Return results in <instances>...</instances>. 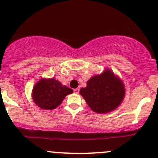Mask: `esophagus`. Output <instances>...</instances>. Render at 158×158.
Wrapping results in <instances>:
<instances>
[{"instance_id":"obj_1","label":"esophagus","mask_w":158,"mask_h":158,"mask_svg":"<svg viewBox=\"0 0 158 158\" xmlns=\"http://www.w3.org/2000/svg\"><path fill=\"white\" fill-rule=\"evenodd\" d=\"M73 91H74V92H75V93H79V89H73Z\"/></svg>"}]
</instances>
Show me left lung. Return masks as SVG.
I'll list each match as a JSON object with an SVG mask.
<instances>
[{"mask_svg": "<svg viewBox=\"0 0 158 158\" xmlns=\"http://www.w3.org/2000/svg\"><path fill=\"white\" fill-rule=\"evenodd\" d=\"M79 93L92 111L105 114L118 107L124 99L125 89L120 78L106 69L102 74L92 76Z\"/></svg>", "mask_w": 158, "mask_h": 158, "instance_id": "8db88e82", "label": "left lung"}]
</instances>
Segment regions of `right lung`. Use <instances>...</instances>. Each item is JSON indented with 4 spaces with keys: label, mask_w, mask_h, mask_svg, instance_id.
Listing matches in <instances>:
<instances>
[{
    "label": "right lung",
    "mask_w": 158,
    "mask_h": 158,
    "mask_svg": "<svg viewBox=\"0 0 158 158\" xmlns=\"http://www.w3.org/2000/svg\"><path fill=\"white\" fill-rule=\"evenodd\" d=\"M73 92V89L63 85L53 78L41 79L33 87L32 98L40 109L52 110L58 107L65 97Z\"/></svg>",
    "instance_id": "1"
}]
</instances>
